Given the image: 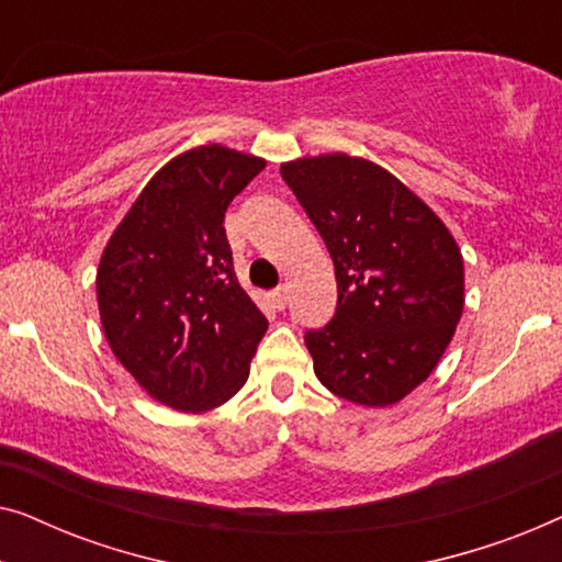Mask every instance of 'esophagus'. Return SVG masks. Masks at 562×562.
I'll list each match as a JSON object with an SVG mask.
<instances>
[{
	"mask_svg": "<svg viewBox=\"0 0 562 562\" xmlns=\"http://www.w3.org/2000/svg\"><path fill=\"white\" fill-rule=\"evenodd\" d=\"M271 302H273L276 310H283V306H286V286H279V289H273V294H271Z\"/></svg>",
	"mask_w": 562,
	"mask_h": 562,
	"instance_id": "34e87169",
	"label": "esophagus"
}]
</instances>
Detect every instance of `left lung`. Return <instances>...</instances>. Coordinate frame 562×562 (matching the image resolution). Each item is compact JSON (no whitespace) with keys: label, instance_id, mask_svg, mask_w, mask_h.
<instances>
[{"label":"left lung","instance_id":"1","mask_svg":"<svg viewBox=\"0 0 562 562\" xmlns=\"http://www.w3.org/2000/svg\"><path fill=\"white\" fill-rule=\"evenodd\" d=\"M281 176L335 263V317L304 337L314 373L352 404L402 402L440 363L463 314L456 237L373 160L325 153L281 164Z\"/></svg>","mask_w":562,"mask_h":562}]
</instances>
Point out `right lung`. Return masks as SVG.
Returning <instances> with one entry per match:
<instances>
[{
  "instance_id": "right-lung-1",
  "label": "right lung",
  "mask_w": 562,
  "mask_h": 562,
  "mask_svg": "<svg viewBox=\"0 0 562 562\" xmlns=\"http://www.w3.org/2000/svg\"><path fill=\"white\" fill-rule=\"evenodd\" d=\"M266 160L199 145L168 160L99 258V319L137 386L179 412H206L248 381L268 322L237 281L225 235L233 199Z\"/></svg>"
}]
</instances>
